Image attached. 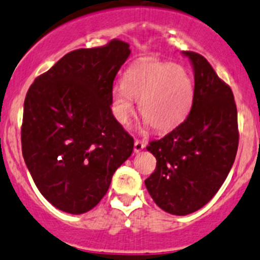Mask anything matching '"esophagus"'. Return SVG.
Returning a JSON list of instances; mask_svg holds the SVG:
<instances>
[{
	"mask_svg": "<svg viewBox=\"0 0 260 260\" xmlns=\"http://www.w3.org/2000/svg\"><path fill=\"white\" fill-rule=\"evenodd\" d=\"M145 147H146V145L142 142V141L136 140L135 141V147H133V151H135L136 153H138V152H141V151H142Z\"/></svg>",
	"mask_w": 260,
	"mask_h": 260,
	"instance_id": "1",
	"label": "esophagus"
}]
</instances>
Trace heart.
<instances>
[{
  "label": "heart",
  "mask_w": 260,
  "mask_h": 260,
  "mask_svg": "<svg viewBox=\"0 0 260 260\" xmlns=\"http://www.w3.org/2000/svg\"><path fill=\"white\" fill-rule=\"evenodd\" d=\"M193 99V81L183 67L143 58L125 71L122 85L113 87L112 109L115 119L128 125L137 100L141 118L156 132L168 133L186 119Z\"/></svg>",
  "instance_id": "b5f03b06"
}]
</instances>
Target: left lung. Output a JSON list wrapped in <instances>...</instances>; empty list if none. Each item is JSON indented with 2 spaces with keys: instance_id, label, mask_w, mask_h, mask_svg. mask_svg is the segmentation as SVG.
<instances>
[{
  "instance_id": "1",
  "label": "left lung",
  "mask_w": 260,
  "mask_h": 260,
  "mask_svg": "<svg viewBox=\"0 0 260 260\" xmlns=\"http://www.w3.org/2000/svg\"><path fill=\"white\" fill-rule=\"evenodd\" d=\"M183 54L193 66V105L176 129L147 146L156 169L145 180L156 205L176 216L196 212L212 200L233 168L239 145L238 110L230 86L203 55Z\"/></svg>"
}]
</instances>
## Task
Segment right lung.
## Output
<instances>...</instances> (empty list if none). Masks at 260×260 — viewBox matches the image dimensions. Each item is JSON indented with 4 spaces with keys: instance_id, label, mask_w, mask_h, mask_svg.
I'll return each instance as SVG.
<instances>
[{
    "instance_id": "obj_1",
    "label": "right lung",
    "mask_w": 260,
    "mask_h": 260,
    "mask_svg": "<svg viewBox=\"0 0 260 260\" xmlns=\"http://www.w3.org/2000/svg\"><path fill=\"white\" fill-rule=\"evenodd\" d=\"M129 54V44L118 39L76 49L27 91L22 156L43 197L63 212L92 210L132 153L133 138L110 108L113 81Z\"/></svg>"
}]
</instances>
